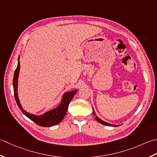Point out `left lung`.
Here are the masks:
<instances>
[{"mask_svg":"<svg viewBox=\"0 0 157 157\" xmlns=\"http://www.w3.org/2000/svg\"><path fill=\"white\" fill-rule=\"evenodd\" d=\"M92 109H93V114H94V116H95V120H96L97 121H98L99 123H101V124H104V125H106V126H112V127H118V126H119V125H115V124H110V123H107V122H105V121H102V120H101L100 118L99 117H98L96 115H95V111H94V108H93V107H92Z\"/></svg>","mask_w":157,"mask_h":157,"instance_id":"obj_1","label":"left lung"}]
</instances>
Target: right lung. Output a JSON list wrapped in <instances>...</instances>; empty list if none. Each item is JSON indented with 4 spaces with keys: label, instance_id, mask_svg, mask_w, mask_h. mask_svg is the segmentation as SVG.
<instances>
[{
    "label": "right lung",
    "instance_id": "1",
    "mask_svg": "<svg viewBox=\"0 0 157 157\" xmlns=\"http://www.w3.org/2000/svg\"><path fill=\"white\" fill-rule=\"evenodd\" d=\"M20 56L18 58V63L17 68H16L15 71L14 72L13 76V90H14V96L15 101L17 102V104L18 107L22 112L24 115H25L28 118H29L30 120H32L34 122L37 124L38 125L42 126V127H52L54 126L56 124L59 123L65 117L66 114L67 110L68 108V105L70 101L72 100L73 97L77 92V89L76 90H73L72 91L66 92L63 95L62 100L59 105L57 108H54V109L51 110L49 111L46 112L45 113L43 114L39 115H34L33 114H30L28 112L25 111L21 107V105L20 104V100L18 98L17 95V86H18V76H19V72H20Z\"/></svg>",
    "mask_w": 157,
    "mask_h": 157
}]
</instances>
